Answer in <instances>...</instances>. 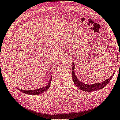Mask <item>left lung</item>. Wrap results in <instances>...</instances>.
I'll return each instance as SVG.
<instances>
[{
	"label": "left lung",
	"mask_w": 120,
	"mask_h": 120,
	"mask_svg": "<svg viewBox=\"0 0 120 120\" xmlns=\"http://www.w3.org/2000/svg\"><path fill=\"white\" fill-rule=\"evenodd\" d=\"M72 78L73 81L75 84L76 86L79 87L80 90H81L82 91H86V92H93L94 91H96V90H101L102 88L104 87L106 85H107V84H108V83L110 81L111 79L113 78V75L114 74V72L113 75H111L108 79H107L104 81L101 82V83H95L94 84H86L83 83L82 82L79 81L78 80L77 77H75V75L74 72V69H75V64L74 63H72Z\"/></svg>",
	"instance_id": "obj_1"
}]
</instances>
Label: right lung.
I'll use <instances>...</instances> for the list:
<instances>
[{
    "label": "right lung",
    "instance_id": "right-lung-1",
    "mask_svg": "<svg viewBox=\"0 0 120 120\" xmlns=\"http://www.w3.org/2000/svg\"><path fill=\"white\" fill-rule=\"evenodd\" d=\"M51 80H52V78H51L50 80H49V82L48 85H46V86H44L42 88H40V89H38L36 90H28V91H25V90H21V89H18V90H19V91H21L23 93H26L27 94L29 95H38V94H42V93L45 92V91H46L50 87V83L51 82Z\"/></svg>",
    "mask_w": 120,
    "mask_h": 120
}]
</instances>
